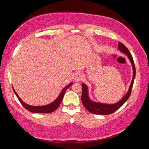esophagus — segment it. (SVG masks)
Returning a JSON list of instances; mask_svg holds the SVG:
<instances>
[{"mask_svg": "<svg viewBox=\"0 0 149 149\" xmlns=\"http://www.w3.org/2000/svg\"><path fill=\"white\" fill-rule=\"evenodd\" d=\"M73 78L75 82H78V81L82 80L83 77H82V75L81 74V73H80L79 72H77L74 74Z\"/></svg>", "mask_w": 149, "mask_h": 149, "instance_id": "1", "label": "esophagus"}]
</instances>
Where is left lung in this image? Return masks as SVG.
<instances>
[{"mask_svg":"<svg viewBox=\"0 0 149 149\" xmlns=\"http://www.w3.org/2000/svg\"><path fill=\"white\" fill-rule=\"evenodd\" d=\"M118 48L121 52H123L124 54L127 55L132 65L133 70V75L132 81L131 82L129 91L124 95V97H123V98L117 103L114 104H103V103L92 101L89 98V97H88L87 86L86 84H82L81 86H82V95L81 98V101L82 102V104L84 106V107L86 108L88 111H90L93 114H99V115H108V114L113 113L114 112L117 111L118 109H119L121 107V106L125 103V102L129 99V98L131 95L132 90L133 83H134V80L136 76V68H135L134 61L129 50L127 49V48L124 45H123L120 42H118Z\"/></svg>","mask_w":149,"mask_h":149,"instance_id":"8db88e82","label":"left lung"}]
</instances>
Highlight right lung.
<instances>
[{
	"instance_id": "obj_1",
	"label": "right lung",
	"mask_w": 149,
	"mask_h": 149,
	"mask_svg": "<svg viewBox=\"0 0 149 149\" xmlns=\"http://www.w3.org/2000/svg\"><path fill=\"white\" fill-rule=\"evenodd\" d=\"M72 84H73L72 82H71L70 84H68L67 86H66L62 90V91L60 93V94L59 95L58 97L54 102H52V103L48 104L47 105H44V106H32V105H28L26 103H25L24 101L21 100V99L17 95V93L14 90L13 88V90L15 94H16L17 98L19 100L20 102L22 104V105L25 107V109H26L27 110L29 111L31 113H50L54 111L55 110H56L58 109L61 102H62V100L63 99V96H64L66 90Z\"/></svg>"
}]
</instances>
